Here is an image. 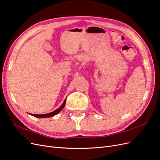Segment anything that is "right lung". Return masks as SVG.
<instances>
[{
    "instance_id": "obj_1",
    "label": "right lung",
    "mask_w": 160,
    "mask_h": 160,
    "mask_svg": "<svg viewBox=\"0 0 160 160\" xmlns=\"http://www.w3.org/2000/svg\"><path fill=\"white\" fill-rule=\"evenodd\" d=\"M65 103H66V99H65V101H63V103H62V105L61 106L60 108L57 109L55 110V111H53L52 112H51V113H46V114H31V113H28V114H30V115L34 116V117L38 118H51V117H53V116H55V115L59 113L60 112V111H61L62 109L64 108Z\"/></svg>"
}]
</instances>
